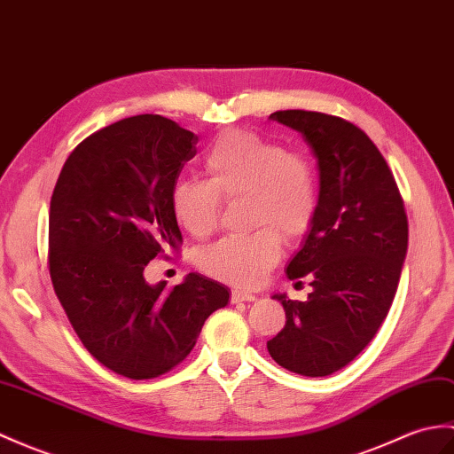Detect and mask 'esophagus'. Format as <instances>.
Returning <instances> with one entry per match:
<instances>
[{"instance_id": "34e87169", "label": "esophagus", "mask_w": 454, "mask_h": 454, "mask_svg": "<svg viewBox=\"0 0 454 454\" xmlns=\"http://www.w3.org/2000/svg\"><path fill=\"white\" fill-rule=\"evenodd\" d=\"M231 303H238V301H255V294H249V292H239V290H234L231 292L230 296Z\"/></svg>"}]
</instances>
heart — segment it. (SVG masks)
<instances>
[{
    "mask_svg": "<svg viewBox=\"0 0 454 454\" xmlns=\"http://www.w3.org/2000/svg\"><path fill=\"white\" fill-rule=\"evenodd\" d=\"M205 179H182L172 189V213L187 234L207 238L220 223L224 201L246 197L247 236H230L197 253L207 275L251 288L267 278L282 239L301 238L319 207L317 177L303 156L251 131L230 129L203 156Z\"/></svg>",
    "mask_w": 454,
    "mask_h": 454,
    "instance_id": "heart-1",
    "label": "heart"
}]
</instances>
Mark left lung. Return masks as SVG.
<instances>
[{
	"label": "left lung",
	"mask_w": 454,
	"mask_h": 454,
	"mask_svg": "<svg viewBox=\"0 0 454 454\" xmlns=\"http://www.w3.org/2000/svg\"><path fill=\"white\" fill-rule=\"evenodd\" d=\"M296 129L317 158L319 207L301 249L286 267L308 277L305 301L275 294L284 329L267 342L272 360L305 377L342 370L372 342L398 288L408 218L393 172L373 141L336 115L280 110L269 115Z\"/></svg>",
	"instance_id": "obj_1"
}]
</instances>
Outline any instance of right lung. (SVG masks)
Segmentation results:
<instances>
[{
    "label": "right lung",
    "mask_w": 454,
    "mask_h": 454,
    "mask_svg": "<svg viewBox=\"0 0 454 454\" xmlns=\"http://www.w3.org/2000/svg\"><path fill=\"white\" fill-rule=\"evenodd\" d=\"M197 141L162 115L115 121L77 145L50 201L56 296L84 348L137 381L184 362L208 315L230 300L224 284L197 272L170 290L143 275L182 246L172 189Z\"/></svg>",
    "instance_id": "add662e5"
}]
</instances>
